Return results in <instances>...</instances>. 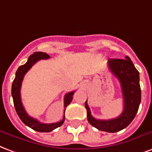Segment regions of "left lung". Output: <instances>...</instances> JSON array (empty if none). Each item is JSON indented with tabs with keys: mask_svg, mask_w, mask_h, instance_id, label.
<instances>
[{
	"mask_svg": "<svg viewBox=\"0 0 152 152\" xmlns=\"http://www.w3.org/2000/svg\"><path fill=\"white\" fill-rule=\"evenodd\" d=\"M109 70L119 80L122 91L124 109L119 117L110 120H98L93 117L87 102L85 108L87 112V120L96 129L108 133L118 132L131 123L137 114L141 102V88L139 84V73L129 56L126 59H109Z\"/></svg>",
	"mask_w": 152,
	"mask_h": 152,
	"instance_id": "left-lung-1",
	"label": "left lung"
}]
</instances>
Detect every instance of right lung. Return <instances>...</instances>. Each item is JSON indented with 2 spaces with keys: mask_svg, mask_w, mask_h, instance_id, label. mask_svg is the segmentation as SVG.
<instances>
[{
  "mask_svg": "<svg viewBox=\"0 0 152 152\" xmlns=\"http://www.w3.org/2000/svg\"><path fill=\"white\" fill-rule=\"evenodd\" d=\"M49 57L50 56H48L47 53H42V52H36V53L31 54L29 56L26 64L18 67L17 72H16V75H15V78H14L13 84H12L11 93H12V97H13V100H14V108H15V110L17 112L18 117L26 126L31 128L32 129H34L35 131H38V132H51L53 129H56L57 127L61 126L65 121V116H64L62 120L58 122L51 123V124L40 123L39 121L33 118V117H30L29 115L26 113L25 109H24V107H23L22 100H21L20 91H21L23 77L26 74V72L28 71L38 61L42 59H48ZM75 91L67 93L65 96V99H64L65 111L67 105L69 104L70 102L72 101L73 95H74ZM65 111H64V113H65Z\"/></svg>",
  "mask_w": 152,
  "mask_h": 152,
  "instance_id": "add662e5",
  "label": "right lung"
}]
</instances>
